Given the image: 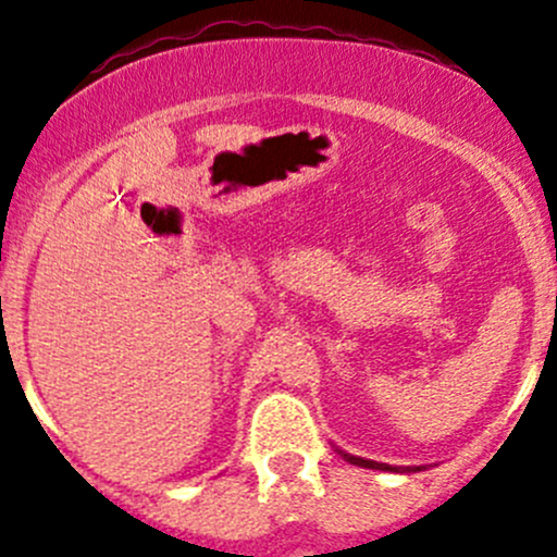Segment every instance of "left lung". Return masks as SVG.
I'll list each match as a JSON object with an SVG mask.
<instances>
[{"mask_svg": "<svg viewBox=\"0 0 557 557\" xmlns=\"http://www.w3.org/2000/svg\"><path fill=\"white\" fill-rule=\"evenodd\" d=\"M337 453H341L348 463H357V467H364V469H383V472H416V469H421V467H388V463H377V461H370V458L351 456V453L341 448H337Z\"/></svg>", "mask_w": 557, "mask_h": 557, "instance_id": "1", "label": "left lung"}]
</instances>
